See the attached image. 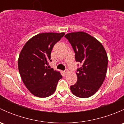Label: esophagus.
Masks as SVG:
<instances>
[{"mask_svg": "<svg viewBox=\"0 0 124 124\" xmlns=\"http://www.w3.org/2000/svg\"><path fill=\"white\" fill-rule=\"evenodd\" d=\"M64 72H65V74H68V70L65 69V70L64 71Z\"/></svg>", "mask_w": 124, "mask_h": 124, "instance_id": "34e87169", "label": "esophagus"}]
</instances>
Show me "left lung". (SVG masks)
Masks as SVG:
<instances>
[{
    "label": "left lung",
    "instance_id": "left-lung-1",
    "mask_svg": "<svg viewBox=\"0 0 124 124\" xmlns=\"http://www.w3.org/2000/svg\"><path fill=\"white\" fill-rule=\"evenodd\" d=\"M65 37L73 48L76 61L82 65L77 70V82L70 89L77 97L88 98L98 91L104 80L108 65L107 53L98 40L85 32H72Z\"/></svg>",
    "mask_w": 124,
    "mask_h": 124
}]
</instances>
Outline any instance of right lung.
<instances>
[{
    "label": "right lung",
    "instance_id": "right-lung-1",
    "mask_svg": "<svg viewBox=\"0 0 124 124\" xmlns=\"http://www.w3.org/2000/svg\"><path fill=\"white\" fill-rule=\"evenodd\" d=\"M65 33H42L30 39L19 55L18 67L22 79L27 89L36 97L44 98L54 92L59 72L47 66L52 62L51 52Z\"/></svg>",
    "mask_w": 124,
    "mask_h": 124
}]
</instances>
